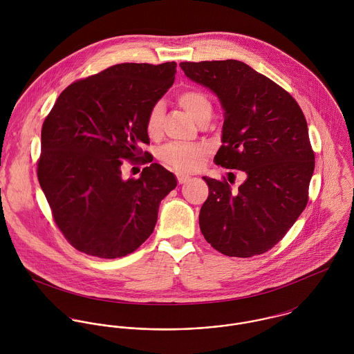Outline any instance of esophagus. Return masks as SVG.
I'll return each mask as SVG.
<instances>
[{
  "instance_id": "obj_1",
  "label": "esophagus",
  "mask_w": 354,
  "mask_h": 354,
  "mask_svg": "<svg viewBox=\"0 0 354 354\" xmlns=\"http://www.w3.org/2000/svg\"><path fill=\"white\" fill-rule=\"evenodd\" d=\"M177 180H178L180 184H185V183H188L191 180V177L187 176V174H177Z\"/></svg>"
}]
</instances>
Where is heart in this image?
I'll use <instances>...</instances> for the list:
<instances>
[{
    "label": "heart",
    "instance_id": "obj_1",
    "mask_svg": "<svg viewBox=\"0 0 354 354\" xmlns=\"http://www.w3.org/2000/svg\"><path fill=\"white\" fill-rule=\"evenodd\" d=\"M177 101L181 107L194 118L199 120L208 110H212L211 102L199 90H185L178 94ZM163 118L162 103H155L146 118V132L150 138H158ZM159 159L177 171H194L199 169L205 159V151L198 146L170 143L159 151Z\"/></svg>",
    "mask_w": 354,
    "mask_h": 354
}]
</instances>
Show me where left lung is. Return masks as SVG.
<instances>
[{
    "label": "left lung",
    "instance_id": "8db88e82",
    "mask_svg": "<svg viewBox=\"0 0 354 354\" xmlns=\"http://www.w3.org/2000/svg\"><path fill=\"white\" fill-rule=\"evenodd\" d=\"M180 66L187 77L212 91L223 109L215 163L247 174L236 191L226 181L203 177L209 191L199 214L203 236L226 256L267 252L308 203L315 155L303 110L282 87L241 61Z\"/></svg>",
    "mask_w": 354,
    "mask_h": 354
}]
</instances>
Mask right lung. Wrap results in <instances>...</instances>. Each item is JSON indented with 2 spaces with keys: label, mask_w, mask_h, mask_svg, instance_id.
<instances>
[{
  "label": "right lung",
  "mask_w": 354,
  "mask_h": 354,
  "mask_svg": "<svg viewBox=\"0 0 354 354\" xmlns=\"http://www.w3.org/2000/svg\"><path fill=\"white\" fill-rule=\"evenodd\" d=\"M177 64H117L72 83L42 127L38 180L54 221L80 252L115 259L153 232L159 204L177 187L158 163L124 180V159H149L146 118L173 86Z\"/></svg>",
  "instance_id": "right-lung-1"
}]
</instances>
